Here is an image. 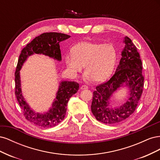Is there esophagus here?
I'll return each mask as SVG.
<instances>
[{
    "label": "esophagus",
    "instance_id": "34e87169",
    "mask_svg": "<svg viewBox=\"0 0 160 160\" xmlns=\"http://www.w3.org/2000/svg\"><path fill=\"white\" fill-rule=\"evenodd\" d=\"M88 89V87L86 86V85H82L81 87V90H84V89Z\"/></svg>",
    "mask_w": 160,
    "mask_h": 160
}]
</instances>
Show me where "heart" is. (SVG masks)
Returning <instances> with one entry per match:
<instances>
[{"mask_svg":"<svg viewBox=\"0 0 160 160\" xmlns=\"http://www.w3.org/2000/svg\"><path fill=\"white\" fill-rule=\"evenodd\" d=\"M117 57L113 45L83 41L73 47L72 55L65 57V62L73 75L81 72L85 66L87 79L99 83L112 74Z\"/></svg>","mask_w":160,"mask_h":160,"instance_id":"b5f03b06","label":"heart"}]
</instances>
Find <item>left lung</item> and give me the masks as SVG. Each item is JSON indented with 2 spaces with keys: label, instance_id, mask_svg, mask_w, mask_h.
<instances>
[{
  "label": "left lung",
  "instance_id": "1",
  "mask_svg": "<svg viewBox=\"0 0 160 160\" xmlns=\"http://www.w3.org/2000/svg\"><path fill=\"white\" fill-rule=\"evenodd\" d=\"M123 42L125 47L114 75L106 83L97 86L93 92L91 111L97 120L105 124L119 123L129 118L136 109L143 92L144 78L139 54L129 37H125ZM123 86L129 91L128 99L120 106L112 108L111 97Z\"/></svg>",
  "mask_w": 160,
  "mask_h": 160
}]
</instances>
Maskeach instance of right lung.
<instances>
[{
	"label": "right lung",
	"mask_w": 160,
	"mask_h": 160,
	"mask_svg": "<svg viewBox=\"0 0 160 160\" xmlns=\"http://www.w3.org/2000/svg\"><path fill=\"white\" fill-rule=\"evenodd\" d=\"M70 37L69 35L59 32L42 33L27 44L19 56L14 74L15 95L25 118L38 127L43 128L55 127L63 120L67 111V103L71 97L79 90V85L75 81H62L60 82L56 98L49 110L43 113L36 112L30 107L22 95L20 71L27 58L34 54L44 55L61 61V54L59 43Z\"/></svg>",
	"instance_id": "obj_1"
}]
</instances>
